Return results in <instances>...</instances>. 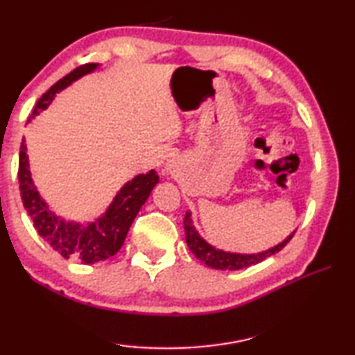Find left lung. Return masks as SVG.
<instances>
[{"instance_id": "left-lung-1", "label": "left lung", "mask_w": 355, "mask_h": 355, "mask_svg": "<svg viewBox=\"0 0 355 355\" xmlns=\"http://www.w3.org/2000/svg\"><path fill=\"white\" fill-rule=\"evenodd\" d=\"M183 222H184L186 243H188L189 250L196 255V258H199L202 263H205L207 266L213 269H220V271H238V269L248 268V266H252V264L263 261L264 258L277 254V252L284 249L285 245L290 243L294 232H296L294 230L291 235H288L284 239V241L268 250L258 252V254H236V252H225L222 249H218L209 243H207L205 239L199 235V232L196 230L194 224H192L191 211H186Z\"/></svg>"}]
</instances>
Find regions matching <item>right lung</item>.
Returning <instances> with one entry per match:
<instances>
[{"label":"right lung","mask_w":355,"mask_h":355,"mask_svg":"<svg viewBox=\"0 0 355 355\" xmlns=\"http://www.w3.org/2000/svg\"><path fill=\"white\" fill-rule=\"evenodd\" d=\"M95 69H98V64L80 65L69 75H65L62 80L53 84L35 103L29 120L46 110L56 94L64 91L81 76L92 73ZM158 182L159 177L153 169L147 173H139L120 188L110 207L100 218L86 222V224L67 220L53 211L50 205L42 199L31 178L25 139L21 141L20 146V194L23 207L26 208L35 230L58 254H61L64 258H80L84 264L103 261L117 254L141 207L146 203L150 192Z\"/></svg>","instance_id":"obj_1"}]
</instances>
